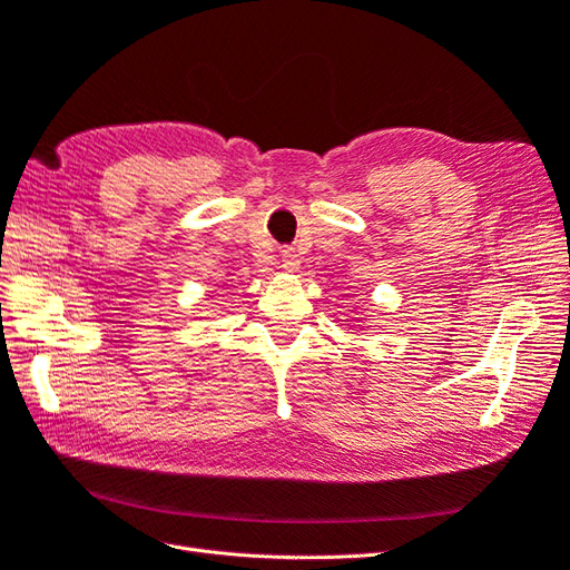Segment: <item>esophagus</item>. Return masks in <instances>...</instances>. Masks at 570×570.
Listing matches in <instances>:
<instances>
[{"label":"esophagus","instance_id":"1","mask_svg":"<svg viewBox=\"0 0 570 570\" xmlns=\"http://www.w3.org/2000/svg\"><path fill=\"white\" fill-rule=\"evenodd\" d=\"M283 268L287 271V273H295L297 268H299V258H297V254L295 252H283Z\"/></svg>","mask_w":570,"mask_h":570}]
</instances>
